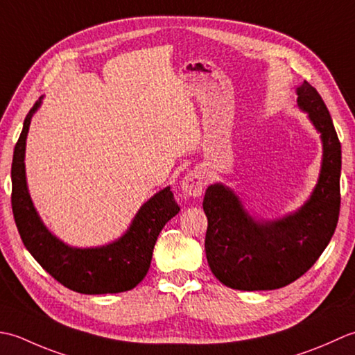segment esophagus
I'll use <instances>...</instances> for the list:
<instances>
[{"instance_id": "1", "label": "esophagus", "mask_w": 355, "mask_h": 355, "mask_svg": "<svg viewBox=\"0 0 355 355\" xmlns=\"http://www.w3.org/2000/svg\"><path fill=\"white\" fill-rule=\"evenodd\" d=\"M204 185H205V175L204 171L200 170H193L190 173H187L185 178L180 182V188L182 191L188 196L193 198H199L202 191H204Z\"/></svg>"}]
</instances>
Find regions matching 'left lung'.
Here are the masks:
<instances>
[{"label":"left lung","mask_w":355,"mask_h":355,"mask_svg":"<svg viewBox=\"0 0 355 355\" xmlns=\"http://www.w3.org/2000/svg\"><path fill=\"white\" fill-rule=\"evenodd\" d=\"M297 107L320 133L323 155L317 184L308 200L277 219L250 214L234 190L220 182L205 191L208 219L205 252L220 284L241 291H265L303 276L334 234L340 211L342 147L331 114L313 85L295 87Z\"/></svg>","instance_id":"8db88e82"}]
</instances>
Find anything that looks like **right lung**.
<instances>
[{"mask_svg":"<svg viewBox=\"0 0 355 355\" xmlns=\"http://www.w3.org/2000/svg\"><path fill=\"white\" fill-rule=\"evenodd\" d=\"M41 104L42 96L27 113L12 161V209L24 247L50 276L71 291L116 294L133 289L147 276L159 233L179 213L175 196L170 187L157 191L137 209L125 233L110 243L78 248L62 242L40 218L26 179V139Z\"/></svg>","mask_w":355,"mask_h":355,"instance_id":"right-lung-1","label":"right lung"}]
</instances>
